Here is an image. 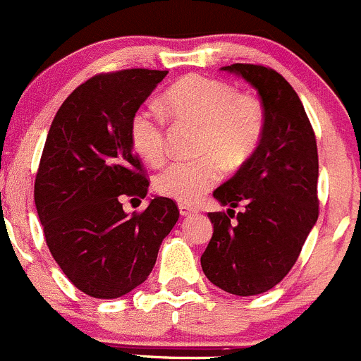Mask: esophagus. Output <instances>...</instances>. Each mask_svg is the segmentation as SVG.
Masks as SVG:
<instances>
[{"label":"esophagus","mask_w":361,"mask_h":361,"mask_svg":"<svg viewBox=\"0 0 361 361\" xmlns=\"http://www.w3.org/2000/svg\"><path fill=\"white\" fill-rule=\"evenodd\" d=\"M195 212H196V209H192V207L184 205V203H180V205H179V214L182 217H188V216H191V214H195Z\"/></svg>","instance_id":"esophagus-1"}]
</instances>
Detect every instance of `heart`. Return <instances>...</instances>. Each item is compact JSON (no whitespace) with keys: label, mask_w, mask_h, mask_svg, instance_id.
Masks as SVG:
<instances>
[{"label":"heart","mask_w":361,"mask_h":361,"mask_svg":"<svg viewBox=\"0 0 361 361\" xmlns=\"http://www.w3.org/2000/svg\"><path fill=\"white\" fill-rule=\"evenodd\" d=\"M163 109L176 119L203 126L200 161H176L156 176L159 195L180 203H196L223 177V166L237 170L249 161L265 131V110L259 99L238 94L226 82L189 75L163 96ZM165 121L154 106H140L131 116L130 140L137 154L158 165L166 154Z\"/></svg>","instance_id":"heart-1"}]
</instances>
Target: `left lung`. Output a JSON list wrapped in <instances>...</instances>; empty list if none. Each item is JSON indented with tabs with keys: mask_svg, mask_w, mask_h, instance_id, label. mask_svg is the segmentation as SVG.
I'll return each mask as SVG.
<instances>
[{
	"mask_svg": "<svg viewBox=\"0 0 361 361\" xmlns=\"http://www.w3.org/2000/svg\"><path fill=\"white\" fill-rule=\"evenodd\" d=\"M221 70L258 91L265 131L249 161L214 191L230 209L209 212L214 233L200 262L217 288L252 297L286 277L316 224L317 145L300 98L283 75L242 63ZM238 204L245 209L235 214Z\"/></svg>",
	"mask_w": 361,
	"mask_h": 361,
	"instance_id": "left-lung-1",
	"label": "left lung"
}]
</instances>
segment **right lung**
I'll return each mask as SVG.
<instances>
[{
    "label": "right lung",
    "mask_w": 361,
    "mask_h": 361,
    "mask_svg": "<svg viewBox=\"0 0 361 361\" xmlns=\"http://www.w3.org/2000/svg\"><path fill=\"white\" fill-rule=\"evenodd\" d=\"M166 73L96 75L64 99L49 130L35 180L37 212L56 263L89 297L119 298L140 286L179 219L165 196L133 216L121 203L147 195L130 121Z\"/></svg>",
    "instance_id": "1"
}]
</instances>
